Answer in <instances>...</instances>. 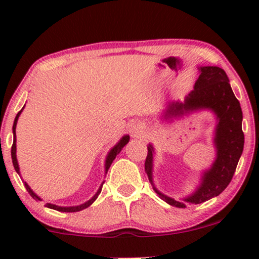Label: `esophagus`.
<instances>
[{
  "label": "esophagus",
  "mask_w": 259,
  "mask_h": 259,
  "mask_svg": "<svg viewBox=\"0 0 259 259\" xmlns=\"http://www.w3.org/2000/svg\"><path fill=\"white\" fill-rule=\"evenodd\" d=\"M130 133H132L134 136H140L144 133V126L140 123H132V125H130Z\"/></svg>",
  "instance_id": "esophagus-1"
}]
</instances>
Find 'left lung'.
<instances>
[{"label": "left lung", "instance_id": "1", "mask_svg": "<svg viewBox=\"0 0 259 259\" xmlns=\"http://www.w3.org/2000/svg\"><path fill=\"white\" fill-rule=\"evenodd\" d=\"M198 70L200 76L196 80L194 90L187 95L184 102H169L163 112V118L168 120L200 109H209L214 113L217 125L213 142L217 151L215 160L209 169L203 171L197 189L183 198L184 202L162 194L154 186L152 179L154 148L151 144L147 146L148 152L145 162V170L156 194L168 204L179 208H185V202L198 204L221 195L233 179L245 142L241 106L231 90L227 73L222 68L210 65L200 67Z\"/></svg>", "mask_w": 259, "mask_h": 259}]
</instances>
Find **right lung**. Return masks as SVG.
<instances>
[{
    "mask_svg": "<svg viewBox=\"0 0 259 259\" xmlns=\"http://www.w3.org/2000/svg\"><path fill=\"white\" fill-rule=\"evenodd\" d=\"M23 108H24V107H23ZM23 108L20 109L19 112H18V114H17L16 119H14V123H13V138H14V139H13V145H12V150H11L12 162H13L14 169H16V171H17L18 174H20V173H19V165H18L17 154H16V153H17V145H16V141H17V140H16V126H17L18 118H19V115H20V113H22ZM129 140H130V136H129V135H124L123 138H121V139L119 140V142H118V144L115 145V146L113 147L111 151H109L108 154H107V157H106V162H105V173H106V174H107V171H108L109 167H111L112 162H113V160H114L115 157H117V154L119 153L120 151H121V148H123V147L125 146V145L127 144V142H129ZM103 184H105V181H103V183L101 184L100 189L97 190V192H96V194L94 195V197L90 198V200H89L88 202H85V203L80 204V206H73V207H61V206H56V204H52V203H46V207L51 208V209H56V210H58V212H79V210L85 209V208H88L89 206H91V204L94 203L95 200H96V198L99 197V195L101 194V190H102ZM24 185H25L26 191H28L29 194H30V196H31L32 198H35V200L41 201V198L38 197V196H37L36 194H35L34 191H32V190L30 189V186H29L28 184L25 183V181H24Z\"/></svg>",
    "mask_w": 259,
    "mask_h": 259,
    "instance_id": "right-lung-1",
    "label": "right lung"
}]
</instances>
